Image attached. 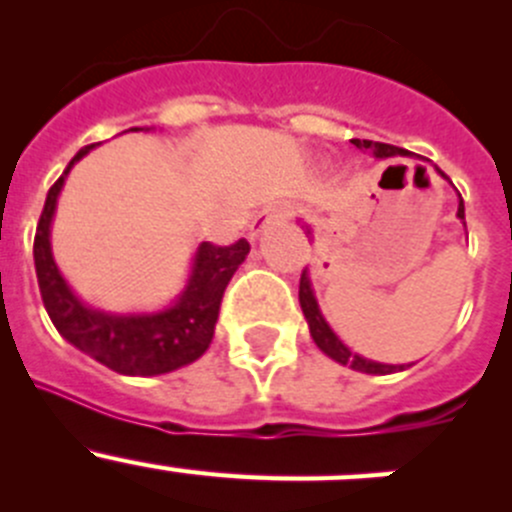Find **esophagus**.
<instances>
[{"label":"esophagus","mask_w":512,"mask_h":512,"mask_svg":"<svg viewBox=\"0 0 512 512\" xmlns=\"http://www.w3.org/2000/svg\"><path fill=\"white\" fill-rule=\"evenodd\" d=\"M289 218V208L285 205H270V208L262 210L260 215L255 218V223H252V237H260L262 232L267 230V227H272L275 223H282V220Z\"/></svg>","instance_id":"34e87169"}]
</instances>
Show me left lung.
Returning a JSON list of instances; mask_svg holds the SVG:
<instances>
[{
	"mask_svg": "<svg viewBox=\"0 0 512 512\" xmlns=\"http://www.w3.org/2000/svg\"><path fill=\"white\" fill-rule=\"evenodd\" d=\"M352 143L356 148H361V151H371V156L379 158V160L396 158V156H411V153L404 151V148L389 146V143L359 141V138H354ZM438 175H443V178H446V173H443V170H438ZM456 215H458V220L466 225V208H463L461 193H458V213ZM304 230H307V235L312 237L309 225H304ZM299 304H302L304 319H307L309 334H312L314 344H317V347L322 349L329 359L337 361V364L349 366V369L361 371V374H391V371H404L406 366H411V364H381V361H371V359H366V356L352 352V349H349L347 344H344L342 339L334 334V329L329 327L327 319H324L317 297H314V287H312V280H309L307 270L302 272V280H299Z\"/></svg>",
	"mask_w": 512,
	"mask_h": 512,
	"instance_id": "1",
	"label": "left lung"
}]
</instances>
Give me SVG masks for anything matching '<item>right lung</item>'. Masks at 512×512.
Segmentation results:
<instances>
[{
  "instance_id": "obj_1",
  "label": "right lung",
  "mask_w": 512,
  "mask_h": 512,
  "mask_svg": "<svg viewBox=\"0 0 512 512\" xmlns=\"http://www.w3.org/2000/svg\"><path fill=\"white\" fill-rule=\"evenodd\" d=\"M131 131H151V128H131ZM96 146L81 148L46 195L34 237V265L41 299L56 332L98 364L123 376L168 374L180 366L193 364L210 347L225 287L237 267L245 262L250 242L237 240L230 247L203 242L195 250L183 292L158 312L118 314L89 307L56 267L51 252V223L66 175L71 173L74 163H79Z\"/></svg>"
}]
</instances>
